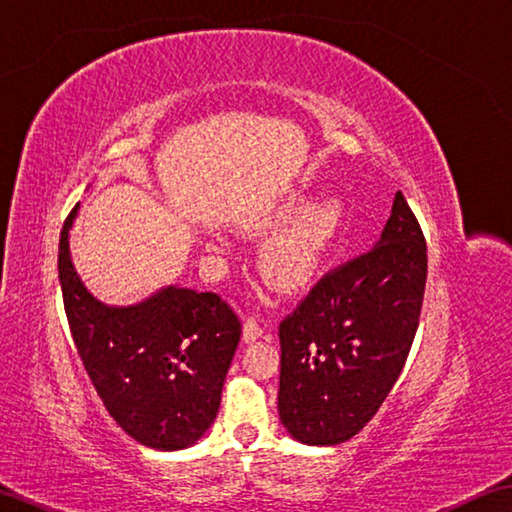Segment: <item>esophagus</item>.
I'll return each mask as SVG.
<instances>
[{
	"instance_id": "1",
	"label": "esophagus",
	"mask_w": 512,
	"mask_h": 512,
	"mask_svg": "<svg viewBox=\"0 0 512 512\" xmlns=\"http://www.w3.org/2000/svg\"><path fill=\"white\" fill-rule=\"evenodd\" d=\"M262 334H264V328L259 325L257 319L250 317V319L244 321V341L246 343H253L257 339H262Z\"/></svg>"
}]
</instances>
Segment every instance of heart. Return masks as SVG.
I'll return each instance as SVG.
<instances>
[{"instance_id":"1","label":"heart","mask_w":512,"mask_h":512,"mask_svg":"<svg viewBox=\"0 0 512 512\" xmlns=\"http://www.w3.org/2000/svg\"><path fill=\"white\" fill-rule=\"evenodd\" d=\"M290 219L293 222L264 246L259 262L279 290L297 292L321 275L325 259L341 235L345 206L336 195L312 202L306 209L303 198H292L262 217L255 228H277Z\"/></svg>"}]
</instances>
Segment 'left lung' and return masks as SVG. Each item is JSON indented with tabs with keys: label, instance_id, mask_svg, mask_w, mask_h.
<instances>
[{
	"label": "left lung",
	"instance_id": "left-lung-1",
	"mask_svg": "<svg viewBox=\"0 0 512 512\" xmlns=\"http://www.w3.org/2000/svg\"><path fill=\"white\" fill-rule=\"evenodd\" d=\"M427 244L400 191L380 239L325 275L281 321L279 420L292 438L334 447L376 416L418 330Z\"/></svg>",
	"mask_w": 512,
	"mask_h": 512
}]
</instances>
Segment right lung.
<instances>
[{
    "instance_id": "obj_1",
    "label": "right lung",
    "mask_w": 512,
    "mask_h": 512,
    "mask_svg": "<svg viewBox=\"0 0 512 512\" xmlns=\"http://www.w3.org/2000/svg\"><path fill=\"white\" fill-rule=\"evenodd\" d=\"M74 206L59 239V281L70 332L105 409L151 449L193 447L220 411L242 323L215 295L165 286L134 306H107L70 255Z\"/></svg>"
}]
</instances>
